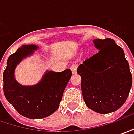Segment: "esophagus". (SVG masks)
<instances>
[{"instance_id":"esophagus-1","label":"esophagus","mask_w":134,"mask_h":134,"mask_svg":"<svg viewBox=\"0 0 134 134\" xmlns=\"http://www.w3.org/2000/svg\"><path fill=\"white\" fill-rule=\"evenodd\" d=\"M77 68H78V64H73L70 66V70H72L73 73H76Z\"/></svg>"}]
</instances>
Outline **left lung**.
<instances>
[{
  "instance_id": "left-lung-1",
  "label": "left lung",
  "mask_w": 134,
  "mask_h": 134,
  "mask_svg": "<svg viewBox=\"0 0 134 134\" xmlns=\"http://www.w3.org/2000/svg\"><path fill=\"white\" fill-rule=\"evenodd\" d=\"M99 52L79 66L81 88L87 107L107 114L126 101L132 86V75L123 49L111 38L94 40Z\"/></svg>"
}]
</instances>
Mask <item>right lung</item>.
Instances as JSON below:
<instances>
[{
    "label": "right lung",
    "mask_w": 134,
    "mask_h": 134,
    "mask_svg": "<svg viewBox=\"0 0 134 134\" xmlns=\"http://www.w3.org/2000/svg\"><path fill=\"white\" fill-rule=\"evenodd\" d=\"M37 49L35 45H24L8 58L3 71V93L7 100L19 113L31 119H43L55 113L59 107L64 91L72 71H49L40 83L34 86H22L14 78V70L23 58L31 55Z\"/></svg>",
    "instance_id": "1"
}]
</instances>
